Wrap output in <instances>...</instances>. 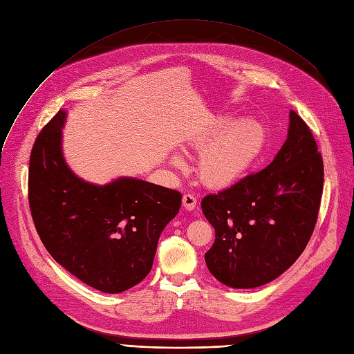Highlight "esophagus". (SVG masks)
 <instances>
[{"label":"esophagus","instance_id":"obj_1","mask_svg":"<svg viewBox=\"0 0 354 354\" xmlns=\"http://www.w3.org/2000/svg\"><path fill=\"white\" fill-rule=\"evenodd\" d=\"M196 205H198V199H196L194 195H190V194L183 195V207H185L187 211L195 209Z\"/></svg>","mask_w":354,"mask_h":354}]
</instances>
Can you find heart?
Masks as SVG:
<instances>
[{"label":"heart","instance_id":"b5f03b06","mask_svg":"<svg viewBox=\"0 0 354 354\" xmlns=\"http://www.w3.org/2000/svg\"><path fill=\"white\" fill-rule=\"evenodd\" d=\"M264 127L255 120L232 122L214 118L190 138L189 146L199 151L198 176L211 187H226L243 177L263 153ZM181 165V159L174 158Z\"/></svg>","mask_w":354,"mask_h":354}]
</instances>
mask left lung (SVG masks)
<instances>
[{"instance_id": "8db88e82", "label": "left lung", "mask_w": 354, "mask_h": 354, "mask_svg": "<svg viewBox=\"0 0 354 354\" xmlns=\"http://www.w3.org/2000/svg\"><path fill=\"white\" fill-rule=\"evenodd\" d=\"M322 192V155L308 125L291 111L288 138L272 164L201 202L216 230L205 254L211 274L242 289L281 276L312 238Z\"/></svg>"}]
</instances>
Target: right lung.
Returning a JSON list of instances; mask_svg holds the SVG:
<instances>
[{"label": "right lung", "mask_w": 354, "mask_h": 354, "mask_svg": "<svg viewBox=\"0 0 354 354\" xmlns=\"http://www.w3.org/2000/svg\"><path fill=\"white\" fill-rule=\"evenodd\" d=\"M59 111L42 128L29 159L28 198L46 250L80 281L118 294L142 282L158 239L181 205V194L122 177L95 186L75 176L62 153Z\"/></svg>", "instance_id": "obj_1"}]
</instances>
